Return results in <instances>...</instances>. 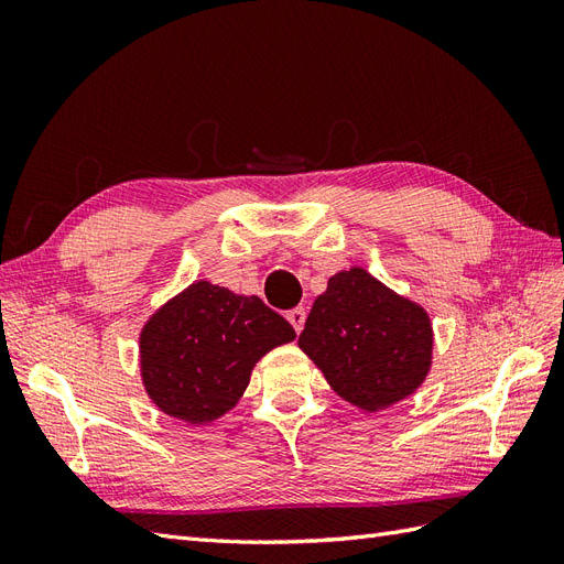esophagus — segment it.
<instances>
[{
    "label": "esophagus",
    "instance_id": "obj_1",
    "mask_svg": "<svg viewBox=\"0 0 564 564\" xmlns=\"http://www.w3.org/2000/svg\"><path fill=\"white\" fill-rule=\"evenodd\" d=\"M286 319L292 322V327L296 329V334H301L303 324H305V308H294V311H289V313H286Z\"/></svg>",
    "mask_w": 564,
    "mask_h": 564
}]
</instances>
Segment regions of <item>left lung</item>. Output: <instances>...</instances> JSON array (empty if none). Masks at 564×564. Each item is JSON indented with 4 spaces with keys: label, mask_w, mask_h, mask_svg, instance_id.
<instances>
[{
    "label": "left lung",
    "mask_w": 564,
    "mask_h": 564,
    "mask_svg": "<svg viewBox=\"0 0 564 564\" xmlns=\"http://www.w3.org/2000/svg\"><path fill=\"white\" fill-rule=\"evenodd\" d=\"M336 395L381 412L425 381L433 360L431 317L365 268L329 278L299 336Z\"/></svg>",
    "instance_id": "8db88e82"
}]
</instances>
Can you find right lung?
<instances>
[{"label":"right lung","mask_w":564,"mask_h":564,"mask_svg":"<svg viewBox=\"0 0 564 564\" xmlns=\"http://www.w3.org/2000/svg\"><path fill=\"white\" fill-rule=\"evenodd\" d=\"M294 338L292 324L259 296L193 282L141 332L145 392L166 416L212 423L240 402L256 362Z\"/></svg>","instance_id":"add662e5"}]
</instances>
